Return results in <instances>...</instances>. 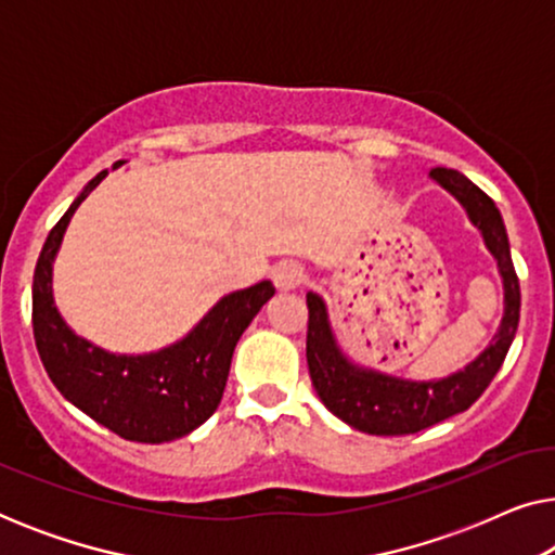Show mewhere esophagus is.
<instances>
[{
    "label": "esophagus",
    "instance_id": "1",
    "mask_svg": "<svg viewBox=\"0 0 555 555\" xmlns=\"http://www.w3.org/2000/svg\"><path fill=\"white\" fill-rule=\"evenodd\" d=\"M306 280V272L298 262H280L272 270V283H275L278 291H295V287L302 285Z\"/></svg>",
    "mask_w": 555,
    "mask_h": 555
}]
</instances>
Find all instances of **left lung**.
<instances>
[{
	"instance_id": "left-lung-1",
	"label": "left lung",
	"mask_w": 555,
	"mask_h": 555,
	"mask_svg": "<svg viewBox=\"0 0 555 555\" xmlns=\"http://www.w3.org/2000/svg\"><path fill=\"white\" fill-rule=\"evenodd\" d=\"M431 179L457 196L475 227H480L485 245L495 255L500 275H503L505 315L490 348H485L465 371L447 376L442 382H404V378L356 369L353 363H348L333 340L323 300L308 293L306 359L310 382H313L323 404L328 406V412L351 424L353 429L366 431V435H414V431H422L431 424L465 412L495 378L507 356V348L513 344L515 331H518L520 283L515 275L507 232L495 202L480 186H475L465 173L454 169L437 166V169H431Z\"/></svg>"
}]
</instances>
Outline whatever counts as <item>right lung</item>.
<instances>
[{"instance_id": "right-lung-1", "label": "right lung", "mask_w": 555, "mask_h": 555, "mask_svg": "<svg viewBox=\"0 0 555 555\" xmlns=\"http://www.w3.org/2000/svg\"><path fill=\"white\" fill-rule=\"evenodd\" d=\"M105 173L82 189L44 240L33 280L35 344L57 391L90 420L128 442H171L215 414L234 346L257 310L275 295V287L262 280L247 291L224 295L184 340L158 353L113 356L75 336L52 306V260L73 211Z\"/></svg>"}]
</instances>
